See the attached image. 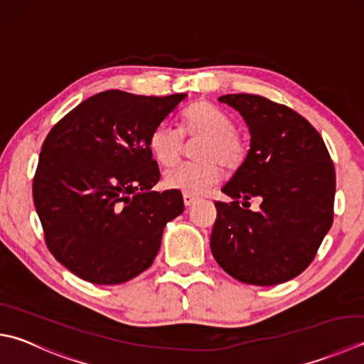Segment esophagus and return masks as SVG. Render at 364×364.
Returning <instances> with one entry per match:
<instances>
[{
	"label": "esophagus",
	"mask_w": 364,
	"mask_h": 364,
	"mask_svg": "<svg viewBox=\"0 0 364 364\" xmlns=\"http://www.w3.org/2000/svg\"><path fill=\"white\" fill-rule=\"evenodd\" d=\"M183 200H184V205H186V206H191L192 203H194V202L197 200V197H194V196H189V194H184V196H183Z\"/></svg>",
	"instance_id": "esophagus-1"
}]
</instances>
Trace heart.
Returning a JSON list of instances; mask_svg holds the SVG:
<instances>
[{
    "instance_id": "1",
    "label": "heart",
    "mask_w": 364,
    "mask_h": 364,
    "mask_svg": "<svg viewBox=\"0 0 364 364\" xmlns=\"http://www.w3.org/2000/svg\"><path fill=\"white\" fill-rule=\"evenodd\" d=\"M233 118L211 102L192 104L181 118V132L202 139L197 146L198 162L178 164L164 176L168 189L200 196L220 180L223 168H237L246 156V141L233 129ZM175 126L161 123L149 134L148 146L153 158L164 167L180 158L183 135Z\"/></svg>"
}]
</instances>
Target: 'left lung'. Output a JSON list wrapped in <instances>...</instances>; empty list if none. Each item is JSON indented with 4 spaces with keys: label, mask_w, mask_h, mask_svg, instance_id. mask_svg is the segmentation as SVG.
Masks as SVG:
<instances>
[{
    "label": "left lung",
    "mask_w": 364,
    "mask_h": 364,
    "mask_svg": "<svg viewBox=\"0 0 364 364\" xmlns=\"http://www.w3.org/2000/svg\"><path fill=\"white\" fill-rule=\"evenodd\" d=\"M220 102L243 117L251 145L216 202L210 247L219 267L252 286H276L309 267L333 224L336 175L320 134L286 105L255 95ZM260 196L259 212L249 198ZM244 202L245 208L239 205Z\"/></svg>",
    "instance_id": "left-lung-1"
}]
</instances>
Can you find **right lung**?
I'll list each match as a JSON object with an SVG mask.
<instances>
[{
    "mask_svg": "<svg viewBox=\"0 0 364 364\" xmlns=\"http://www.w3.org/2000/svg\"><path fill=\"white\" fill-rule=\"evenodd\" d=\"M186 97L109 90L78 104L47 135L34 206L48 251L80 279L113 286L151 267L184 202L180 191H149L161 173L148 140Z\"/></svg>",
    "mask_w": 364,
    "mask_h": 364,
    "instance_id": "1",
    "label": "right lung"
}]
</instances>
